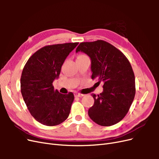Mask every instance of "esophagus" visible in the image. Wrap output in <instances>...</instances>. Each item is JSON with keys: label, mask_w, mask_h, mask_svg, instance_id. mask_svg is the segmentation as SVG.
<instances>
[{"label": "esophagus", "mask_w": 159, "mask_h": 159, "mask_svg": "<svg viewBox=\"0 0 159 159\" xmlns=\"http://www.w3.org/2000/svg\"><path fill=\"white\" fill-rule=\"evenodd\" d=\"M74 95H75V97H80H80H83V96H84L85 95L83 93H79V92H75Z\"/></svg>", "instance_id": "obj_1"}]
</instances>
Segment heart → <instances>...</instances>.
Instances as JSON below:
<instances>
[{
    "mask_svg": "<svg viewBox=\"0 0 159 159\" xmlns=\"http://www.w3.org/2000/svg\"><path fill=\"white\" fill-rule=\"evenodd\" d=\"M84 56H85V55H79L77 58H80V57H84Z\"/></svg>",
    "mask_w": 159,
    "mask_h": 159,
    "instance_id": "1",
    "label": "heart"
}]
</instances>
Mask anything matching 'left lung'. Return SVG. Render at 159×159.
Listing matches in <instances>:
<instances>
[{
	"instance_id": "obj_1",
	"label": "left lung",
	"mask_w": 159,
	"mask_h": 159,
	"mask_svg": "<svg viewBox=\"0 0 159 159\" xmlns=\"http://www.w3.org/2000/svg\"><path fill=\"white\" fill-rule=\"evenodd\" d=\"M80 51L90 57L91 79L104 83L102 93L92 94L94 104L89 116L99 125H113L127 115L135 95L131 65L122 52L104 40L81 42L76 48Z\"/></svg>"
}]
</instances>
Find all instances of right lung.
<instances>
[{
  "mask_svg": "<svg viewBox=\"0 0 159 159\" xmlns=\"http://www.w3.org/2000/svg\"><path fill=\"white\" fill-rule=\"evenodd\" d=\"M78 42L48 45L30 57L24 67L20 90L32 116L46 126H56L68 117L74 95L59 93L53 81L59 77L61 66Z\"/></svg>",
  "mask_w": 159,
  "mask_h": 159,
  "instance_id": "1",
  "label": "right lung"
}]
</instances>
